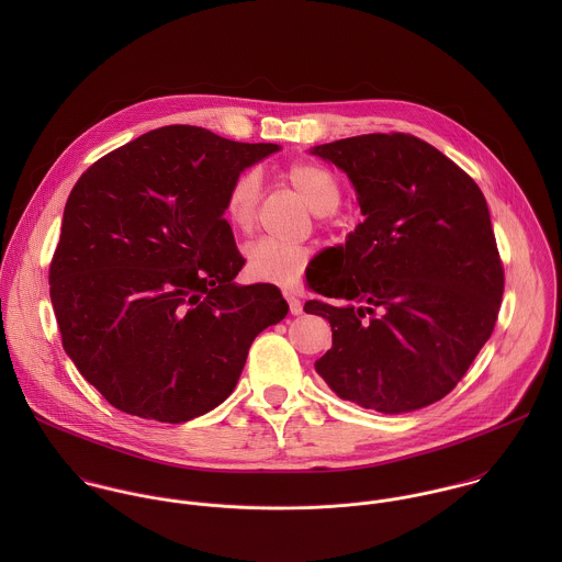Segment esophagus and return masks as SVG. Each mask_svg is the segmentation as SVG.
Wrapping results in <instances>:
<instances>
[{
  "label": "esophagus",
  "mask_w": 562,
  "mask_h": 562,
  "mask_svg": "<svg viewBox=\"0 0 562 562\" xmlns=\"http://www.w3.org/2000/svg\"><path fill=\"white\" fill-rule=\"evenodd\" d=\"M283 296H285V301H288V305H290V314L292 316H301L303 314V305H301V299L296 296V294H292V292H283Z\"/></svg>",
  "instance_id": "1"
}]
</instances>
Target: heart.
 Returning <instances> with one entry per match:
<instances>
[{"label": "heart", "mask_w": 562, "mask_h": 562, "mask_svg": "<svg viewBox=\"0 0 562 562\" xmlns=\"http://www.w3.org/2000/svg\"><path fill=\"white\" fill-rule=\"evenodd\" d=\"M283 179L303 196V201L318 214L322 225L333 218L341 203V183L337 177L316 161H292L283 170ZM261 179L257 170H244L225 192V214L234 229L241 234L252 232L257 221ZM312 259V248L290 241H252L246 248V272L263 283L292 285L301 279Z\"/></svg>", "instance_id": "1"}]
</instances>
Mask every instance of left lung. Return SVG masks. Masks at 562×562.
Returning <instances> with one entry per match:
<instances>
[{
	"label": "left lung",
	"mask_w": 562,
	"mask_h": 562,
	"mask_svg": "<svg viewBox=\"0 0 562 562\" xmlns=\"http://www.w3.org/2000/svg\"><path fill=\"white\" fill-rule=\"evenodd\" d=\"M341 168L363 223L333 272L307 277L330 322L316 372L344 401L406 413L448 396L497 321L504 268L476 181L411 134H363L312 149Z\"/></svg>",
	"instance_id": "left-lung-1"
}]
</instances>
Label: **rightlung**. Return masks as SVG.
<instances>
[{
	"label": "right lung",
	"instance_id": "1",
	"mask_svg": "<svg viewBox=\"0 0 562 562\" xmlns=\"http://www.w3.org/2000/svg\"><path fill=\"white\" fill-rule=\"evenodd\" d=\"M279 151L166 125L94 161L74 186L49 263L63 346L123 413L181 424L234 392L252 339L283 321L277 285H238L225 214L241 170Z\"/></svg>",
	"mask_w": 562,
	"mask_h": 562
}]
</instances>
